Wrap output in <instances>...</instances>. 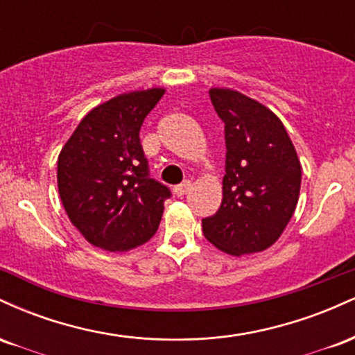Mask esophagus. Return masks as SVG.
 <instances>
[{
    "label": "esophagus",
    "mask_w": 355,
    "mask_h": 355,
    "mask_svg": "<svg viewBox=\"0 0 355 355\" xmlns=\"http://www.w3.org/2000/svg\"><path fill=\"white\" fill-rule=\"evenodd\" d=\"M190 189H191V183L187 180V182H183V183H180V185H177L173 189V193L177 195V197H183V195H187L190 191Z\"/></svg>",
    "instance_id": "34e87169"
}]
</instances>
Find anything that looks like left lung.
<instances>
[{
	"mask_svg": "<svg viewBox=\"0 0 355 355\" xmlns=\"http://www.w3.org/2000/svg\"><path fill=\"white\" fill-rule=\"evenodd\" d=\"M225 123L222 205L202 220L203 235L229 255L263 252L279 240L299 202L302 166L280 118L232 88H210Z\"/></svg>",
	"mask_w": 355,
	"mask_h": 355,
	"instance_id": "1",
	"label": "left lung"
}]
</instances>
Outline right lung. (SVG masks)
Listing matches in <instances>:
<instances>
[{
    "label": "right lung",
    "mask_w": 355,
    "mask_h": 355,
    "mask_svg": "<svg viewBox=\"0 0 355 355\" xmlns=\"http://www.w3.org/2000/svg\"><path fill=\"white\" fill-rule=\"evenodd\" d=\"M164 93L148 88L113 96L89 110L61 148V203L92 245L132 250L160 225L170 190L148 177L140 128Z\"/></svg>",
    "instance_id": "obj_1"
}]
</instances>
